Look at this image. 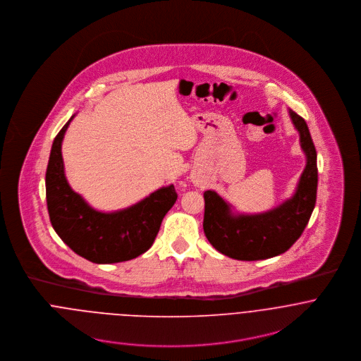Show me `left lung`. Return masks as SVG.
Listing matches in <instances>:
<instances>
[{
  "mask_svg": "<svg viewBox=\"0 0 361 361\" xmlns=\"http://www.w3.org/2000/svg\"><path fill=\"white\" fill-rule=\"evenodd\" d=\"M289 115L306 155L292 197L265 212L239 214L216 192H204V233L212 247L228 257L256 261L279 256L292 247L309 224L317 199V152L306 121L292 109Z\"/></svg>",
  "mask_w": 361,
  "mask_h": 361,
  "instance_id": "1",
  "label": "left lung"
}]
</instances>
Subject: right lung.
<instances>
[{
	"mask_svg": "<svg viewBox=\"0 0 361 361\" xmlns=\"http://www.w3.org/2000/svg\"><path fill=\"white\" fill-rule=\"evenodd\" d=\"M73 118L75 115L55 136L46 172V199L52 228L66 246L92 262L112 264L136 258L154 243L165 214L178 199L175 188H159L123 209H94L69 186L65 176L61 147Z\"/></svg>",
	"mask_w": 361,
	"mask_h": 361,
	"instance_id": "right-lung-1",
	"label": "right lung"
}]
</instances>
